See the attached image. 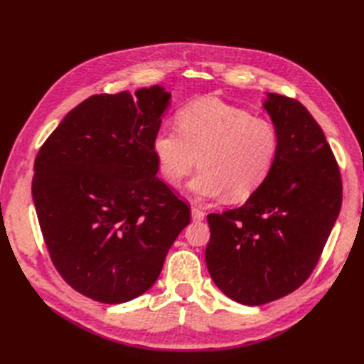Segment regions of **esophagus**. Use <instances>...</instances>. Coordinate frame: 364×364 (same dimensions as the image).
<instances>
[{
	"label": "esophagus",
	"mask_w": 364,
	"mask_h": 364,
	"mask_svg": "<svg viewBox=\"0 0 364 364\" xmlns=\"http://www.w3.org/2000/svg\"><path fill=\"white\" fill-rule=\"evenodd\" d=\"M191 218L194 222H200V220L205 218V213L199 208H191Z\"/></svg>",
	"instance_id": "1"
}]
</instances>
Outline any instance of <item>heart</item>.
<instances>
[{"label": "heart", "instance_id": "b5f03b06", "mask_svg": "<svg viewBox=\"0 0 364 364\" xmlns=\"http://www.w3.org/2000/svg\"><path fill=\"white\" fill-rule=\"evenodd\" d=\"M176 127L159 129L151 153L162 179L178 186L196 167L188 190L200 200L228 194L245 200L270 176L279 153V136L269 119L218 98H200L176 114Z\"/></svg>", "mask_w": 364, "mask_h": 364}]
</instances>
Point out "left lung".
Instances as JSON below:
<instances>
[{
  "label": "left lung",
  "instance_id": "8db88e82",
  "mask_svg": "<svg viewBox=\"0 0 364 364\" xmlns=\"http://www.w3.org/2000/svg\"><path fill=\"white\" fill-rule=\"evenodd\" d=\"M279 136L274 167L243 206L209 214L205 250L217 287L243 305H262L310 277L341 206V179L323 130L293 98L262 103Z\"/></svg>",
  "mask_w": 364,
  "mask_h": 364
}]
</instances>
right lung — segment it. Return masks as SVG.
Instances as JSON below:
<instances>
[{"label":"right lung","mask_w":364,"mask_h":364,"mask_svg":"<svg viewBox=\"0 0 364 364\" xmlns=\"http://www.w3.org/2000/svg\"><path fill=\"white\" fill-rule=\"evenodd\" d=\"M171 94L155 85L75 106L41 147L31 194L50 257L74 290L103 304L146 293L191 222L156 178L151 139Z\"/></svg>","instance_id":"right-lung-1"}]
</instances>
